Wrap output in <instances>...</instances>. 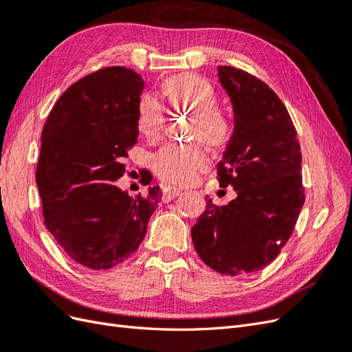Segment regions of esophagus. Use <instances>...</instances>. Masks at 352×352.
Returning a JSON list of instances; mask_svg holds the SVG:
<instances>
[{
	"instance_id": "34e87169",
	"label": "esophagus",
	"mask_w": 352,
	"mask_h": 352,
	"mask_svg": "<svg viewBox=\"0 0 352 352\" xmlns=\"http://www.w3.org/2000/svg\"><path fill=\"white\" fill-rule=\"evenodd\" d=\"M180 194H182V190L177 189V188H170V189H164V195H163V199L166 202L172 201L175 197H179Z\"/></svg>"
}]
</instances>
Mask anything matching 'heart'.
<instances>
[{"label":"heart","instance_id":"b5f03b06","mask_svg":"<svg viewBox=\"0 0 352 352\" xmlns=\"http://www.w3.org/2000/svg\"><path fill=\"white\" fill-rule=\"evenodd\" d=\"M163 95L170 107L192 114L189 135L211 146H220L230 138L232 123L219 107L212 85L194 73L170 78L163 85ZM164 111L153 95H145L138 104V129L148 141H155L164 129ZM210 166L207 150L199 144H168L155 154V173L175 185L194 184L198 175Z\"/></svg>","mask_w":352,"mask_h":352}]
</instances>
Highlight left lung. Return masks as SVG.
Masks as SVG:
<instances>
[{
    "instance_id": "left-lung-1",
    "label": "left lung",
    "mask_w": 352,
    "mask_h": 352,
    "mask_svg": "<svg viewBox=\"0 0 352 352\" xmlns=\"http://www.w3.org/2000/svg\"><path fill=\"white\" fill-rule=\"evenodd\" d=\"M217 70L235 122L217 179L236 198L221 207L207 199L190 235L210 269L242 276L270 264L292 235L305 199L302 158L291 116L272 88L236 67Z\"/></svg>"
}]
</instances>
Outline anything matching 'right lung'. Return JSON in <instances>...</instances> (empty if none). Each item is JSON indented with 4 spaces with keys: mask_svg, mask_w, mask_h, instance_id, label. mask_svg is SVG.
<instances>
[{
    "mask_svg": "<svg viewBox=\"0 0 352 352\" xmlns=\"http://www.w3.org/2000/svg\"><path fill=\"white\" fill-rule=\"evenodd\" d=\"M142 89L131 69L94 72L61 95L42 131L36 185L44 223L72 260L94 270L131 257L162 201L158 186L129 197L114 185L138 142Z\"/></svg>",
    "mask_w": 352,
    "mask_h": 352,
    "instance_id": "obj_1",
    "label": "right lung"
}]
</instances>
